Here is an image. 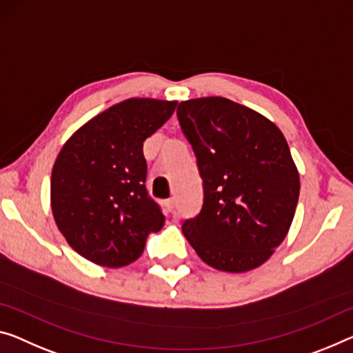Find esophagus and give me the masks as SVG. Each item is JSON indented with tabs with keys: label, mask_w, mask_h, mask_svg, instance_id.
I'll use <instances>...</instances> for the list:
<instances>
[{
	"label": "esophagus",
	"mask_w": 353,
	"mask_h": 353,
	"mask_svg": "<svg viewBox=\"0 0 353 353\" xmlns=\"http://www.w3.org/2000/svg\"><path fill=\"white\" fill-rule=\"evenodd\" d=\"M165 208L169 210L170 213H172L173 210H175V197H170V199L165 200Z\"/></svg>",
	"instance_id": "obj_1"
}]
</instances>
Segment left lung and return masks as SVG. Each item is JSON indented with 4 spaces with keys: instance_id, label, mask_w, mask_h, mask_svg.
Masks as SVG:
<instances>
[{
    "instance_id": "left-lung-1",
    "label": "left lung",
    "mask_w": 353,
    "mask_h": 353,
    "mask_svg": "<svg viewBox=\"0 0 353 353\" xmlns=\"http://www.w3.org/2000/svg\"><path fill=\"white\" fill-rule=\"evenodd\" d=\"M178 120L197 158L203 207L183 235L219 271L245 273L267 262L294 221L300 175L273 121L221 96L178 105Z\"/></svg>"
}]
</instances>
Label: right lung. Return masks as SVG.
<instances>
[{
	"label": "right lung",
	"instance_id": "add662e5",
	"mask_svg": "<svg viewBox=\"0 0 353 353\" xmlns=\"http://www.w3.org/2000/svg\"><path fill=\"white\" fill-rule=\"evenodd\" d=\"M178 101L131 97L105 108L63 145L52 170L50 203L68 245L107 268L142 256L164 214L146 194L143 142Z\"/></svg>",
	"mask_w": 353,
	"mask_h": 353
}]
</instances>
